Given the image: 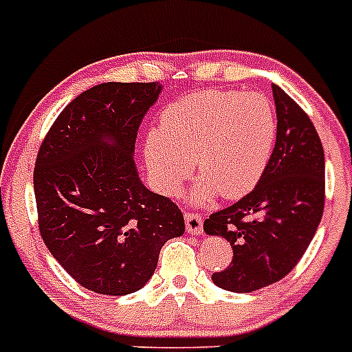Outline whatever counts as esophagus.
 Listing matches in <instances>:
<instances>
[{
    "mask_svg": "<svg viewBox=\"0 0 352 352\" xmlns=\"http://www.w3.org/2000/svg\"><path fill=\"white\" fill-rule=\"evenodd\" d=\"M186 231L190 234H201L203 232V217L195 211H186L185 213Z\"/></svg>",
    "mask_w": 352,
    "mask_h": 352,
    "instance_id": "34e87169",
    "label": "esophagus"
}]
</instances>
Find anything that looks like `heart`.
Wrapping results in <instances>:
<instances>
[{
    "instance_id": "1",
    "label": "heart",
    "mask_w": 352,
    "mask_h": 352,
    "mask_svg": "<svg viewBox=\"0 0 352 352\" xmlns=\"http://www.w3.org/2000/svg\"><path fill=\"white\" fill-rule=\"evenodd\" d=\"M275 139L276 114L268 96L204 89L162 113L160 129L146 138L144 160L164 194L179 190L194 160L201 178L195 199H239L263 178Z\"/></svg>"
}]
</instances>
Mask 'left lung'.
Listing matches in <instances>:
<instances>
[{"label": "left lung", "instance_id": "obj_1", "mask_svg": "<svg viewBox=\"0 0 352 352\" xmlns=\"http://www.w3.org/2000/svg\"><path fill=\"white\" fill-rule=\"evenodd\" d=\"M276 142L256 188L204 220V231L226 238L232 261L211 275L219 287L252 292L275 284L303 257L324 210V149L312 120L272 84Z\"/></svg>", "mask_w": 352, "mask_h": 352}]
</instances>
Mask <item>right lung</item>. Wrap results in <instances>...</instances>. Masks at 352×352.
Returning <instances> with one entry per match:
<instances>
[{"label": "right lung", "mask_w": 352, "mask_h": 352, "mask_svg": "<svg viewBox=\"0 0 352 352\" xmlns=\"http://www.w3.org/2000/svg\"><path fill=\"white\" fill-rule=\"evenodd\" d=\"M160 89L158 80L93 86L61 111L38 148L33 186L43 243L98 294L139 291L164 243L185 232L182 210L142 185L132 158Z\"/></svg>", "instance_id": "obj_1"}]
</instances>
